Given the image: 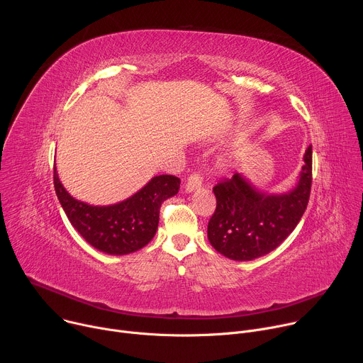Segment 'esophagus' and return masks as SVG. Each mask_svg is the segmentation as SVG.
<instances>
[{
    "label": "esophagus",
    "mask_w": 363,
    "mask_h": 363,
    "mask_svg": "<svg viewBox=\"0 0 363 363\" xmlns=\"http://www.w3.org/2000/svg\"><path fill=\"white\" fill-rule=\"evenodd\" d=\"M202 185V177L199 174H192L186 182H185V192L186 194H191L194 192L195 189H198L199 186Z\"/></svg>",
    "instance_id": "34e87169"
}]
</instances>
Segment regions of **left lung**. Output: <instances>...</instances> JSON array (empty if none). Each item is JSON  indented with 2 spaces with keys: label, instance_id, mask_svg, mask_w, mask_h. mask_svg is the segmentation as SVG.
Returning a JSON list of instances; mask_svg holds the SVG:
<instances>
[{
  "label": "left lung",
  "instance_id": "left-lung-1",
  "mask_svg": "<svg viewBox=\"0 0 363 363\" xmlns=\"http://www.w3.org/2000/svg\"><path fill=\"white\" fill-rule=\"evenodd\" d=\"M293 188L281 194L258 189L242 174L214 186L217 208L208 223V240L224 257L251 262L276 250L296 228L312 186V146Z\"/></svg>",
  "mask_w": 363,
  "mask_h": 363
}]
</instances>
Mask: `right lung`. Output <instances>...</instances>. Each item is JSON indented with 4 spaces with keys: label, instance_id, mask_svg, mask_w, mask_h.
I'll list each match as a JSON object with an SVG mask.
<instances>
[{
    "label": "right lung",
    "instance_id": "right-lung-1",
    "mask_svg": "<svg viewBox=\"0 0 363 363\" xmlns=\"http://www.w3.org/2000/svg\"><path fill=\"white\" fill-rule=\"evenodd\" d=\"M179 184L174 175H158L121 202L91 205L66 191L55 167L56 194L69 221L91 247L111 255L135 252L155 237L161 205L178 194Z\"/></svg>",
    "mask_w": 363,
    "mask_h": 363
}]
</instances>
